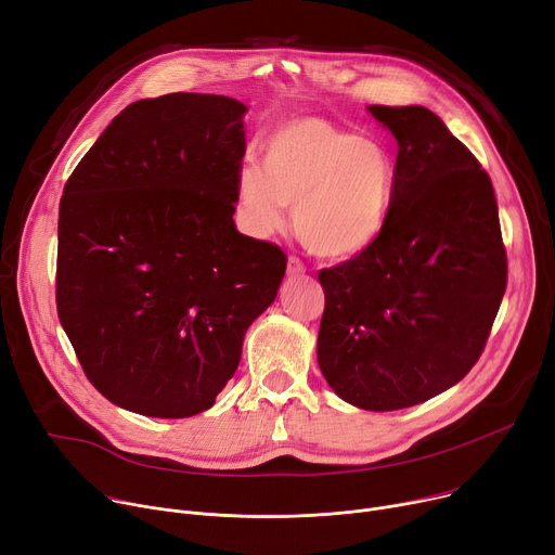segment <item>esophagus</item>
Masks as SVG:
<instances>
[{
  "label": "esophagus",
  "instance_id": "esophagus-1",
  "mask_svg": "<svg viewBox=\"0 0 555 555\" xmlns=\"http://www.w3.org/2000/svg\"><path fill=\"white\" fill-rule=\"evenodd\" d=\"M306 270H308V268H306V263L301 261L299 256L292 254V256L287 258V274H289V276H304Z\"/></svg>",
  "mask_w": 555,
  "mask_h": 555
}]
</instances>
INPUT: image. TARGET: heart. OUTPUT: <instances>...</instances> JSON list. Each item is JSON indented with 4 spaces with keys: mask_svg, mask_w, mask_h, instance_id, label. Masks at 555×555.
<instances>
[{
    "mask_svg": "<svg viewBox=\"0 0 555 555\" xmlns=\"http://www.w3.org/2000/svg\"><path fill=\"white\" fill-rule=\"evenodd\" d=\"M397 163L382 142L363 140L323 118L279 125L263 146V169L245 165L238 201L249 225L274 232L294 207V232L321 258H352L384 232Z\"/></svg>",
    "mask_w": 555,
    "mask_h": 555,
    "instance_id": "b5f03b06",
    "label": "heart"
}]
</instances>
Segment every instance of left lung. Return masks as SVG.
I'll list each match as a JSON object with an SVG mask.
<instances>
[{"mask_svg": "<svg viewBox=\"0 0 555 555\" xmlns=\"http://www.w3.org/2000/svg\"><path fill=\"white\" fill-rule=\"evenodd\" d=\"M395 135L397 184L382 236L319 272V367L363 411L422 403L468 375L506 289L489 173L426 106L371 104Z\"/></svg>", "mask_w": 555, "mask_h": 555, "instance_id": "obj_1", "label": "left lung"}]
</instances>
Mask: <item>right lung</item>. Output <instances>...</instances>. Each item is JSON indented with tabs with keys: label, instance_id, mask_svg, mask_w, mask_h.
Masks as SVG:
<instances>
[{
	"label": "right lung",
	"instance_id": "right-lung-1",
	"mask_svg": "<svg viewBox=\"0 0 555 555\" xmlns=\"http://www.w3.org/2000/svg\"><path fill=\"white\" fill-rule=\"evenodd\" d=\"M238 100L167 93L114 118L64 184L55 304L87 379L138 415L211 409L287 256L234 225Z\"/></svg>",
	"mask_w": 555,
	"mask_h": 555
}]
</instances>
